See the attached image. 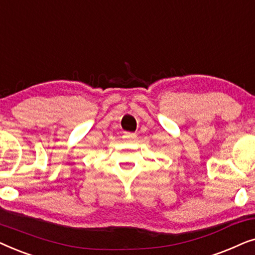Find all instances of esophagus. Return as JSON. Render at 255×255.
<instances>
[{
	"instance_id": "34e87169",
	"label": "esophagus",
	"mask_w": 255,
	"mask_h": 255,
	"mask_svg": "<svg viewBox=\"0 0 255 255\" xmlns=\"http://www.w3.org/2000/svg\"><path fill=\"white\" fill-rule=\"evenodd\" d=\"M135 137H137V134L132 133V132H125V133L123 134V138L125 139V140H128V141H132L133 139H135Z\"/></svg>"
}]
</instances>
